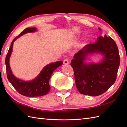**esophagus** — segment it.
I'll use <instances>...</instances> for the list:
<instances>
[{
	"label": "esophagus",
	"mask_w": 127,
	"mask_h": 127,
	"mask_svg": "<svg viewBox=\"0 0 127 127\" xmlns=\"http://www.w3.org/2000/svg\"><path fill=\"white\" fill-rule=\"evenodd\" d=\"M63 63H64V64H69V61H68V59H64V61H63Z\"/></svg>",
	"instance_id": "esophagus-1"
}]
</instances>
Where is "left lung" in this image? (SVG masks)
I'll use <instances>...</instances> for the list:
<instances>
[{"label": "left lung", "instance_id": "8db88e82", "mask_svg": "<svg viewBox=\"0 0 127 127\" xmlns=\"http://www.w3.org/2000/svg\"><path fill=\"white\" fill-rule=\"evenodd\" d=\"M94 52L104 55L103 61L98 64H85L87 55ZM120 63L118 49L111 37L99 36L95 43L86 45L74 56L70 64L77 90L85 95H101L115 83Z\"/></svg>", "mask_w": 127, "mask_h": 127}]
</instances>
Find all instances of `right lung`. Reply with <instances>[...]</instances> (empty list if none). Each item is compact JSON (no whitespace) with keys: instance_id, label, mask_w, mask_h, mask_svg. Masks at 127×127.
Returning a JSON list of instances; mask_svg holds the SVG:
<instances>
[{"instance_id":"add662e5","label":"right lung","mask_w":127,"mask_h":127,"mask_svg":"<svg viewBox=\"0 0 127 127\" xmlns=\"http://www.w3.org/2000/svg\"><path fill=\"white\" fill-rule=\"evenodd\" d=\"M36 31V29L35 27H29L24 29L18 36H16L13 40L5 58L8 80L19 93L23 96L28 97L41 96L47 94L51 88L49 85V80L51 75L56 69L62 65L63 63L62 61H58L48 64L42 69L38 76L31 81H24L18 79L13 76L9 65V58L12 53L13 42L23 34L27 33H32Z\"/></svg>"}]
</instances>
